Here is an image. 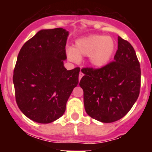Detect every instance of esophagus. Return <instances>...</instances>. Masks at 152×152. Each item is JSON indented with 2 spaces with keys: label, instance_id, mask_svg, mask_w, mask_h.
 <instances>
[{
  "label": "esophagus",
  "instance_id": "1",
  "mask_svg": "<svg viewBox=\"0 0 152 152\" xmlns=\"http://www.w3.org/2000/svg\"><path fill=\"white\" fill-rule=\"evenodd\" d=\"M83 75H84V74H83V72H81V71H80V74H79V80H80V79H81V77H83Z\"/></svg>",
  "mask_w": 152,
  "mask_h": 152
}]
</instances>
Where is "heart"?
I'll return each instance as SVG.
<instances>
[{
	"label": "heart",
	"instance_id": "1",
	"mask_svg": "<svg viewBox=\"0 0 152 152\" xmlns=\"http://www.w3.org/2000/svg\"><path fill=\"white\" fill-rule=\"evenodd\" d=\"M115 50L116 42L112 37L91 35L77 40L75 49L68 50V56L74 61H77L82 56H89L91 65L103 68L110 62Z\"/></svg>",
	"mask_w": 152,
	"mask_h": 152
}]
</instances>
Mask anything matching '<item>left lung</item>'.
Segmentation results:
<instances>
[{
    "label": "left lung",
    "mask_w": 152,
    "mask_h": 152,
    "mask_svg": "<svg viewBox=\"0 0 152 152\" xmlns=\"http://www.w3.org/2000/svg\"><path fill=\"white\" fill-rule=\"evenodd\" d=\"M80 80L86 113L102 123L117 121L128 113L139 97L141 68L133 47L118 37L114 61L103 68H84Z\"/></svg>",
    "instance_id": "8db88e82"
}]
</instances>
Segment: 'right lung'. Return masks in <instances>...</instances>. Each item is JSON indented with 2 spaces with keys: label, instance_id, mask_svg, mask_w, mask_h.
<instances>
[{
  "label": "right lung",
  "instance_id": "add662e5",
  "mask_svg": "<svg viewBox=\"0 0 152 152\" xmlns=\"http://www.w3.org/2000/svg\"><path fill=\"white\" fill-rule=\"evenodd\" d=\"M68 36L62 28L39 31L17 56L13 75L16 102L36 123H50L61 117L78 84L80 68L68 71L63 64Z\"/></svg>",
  "mask_w": 152,
  "mask_h": 152
}]
</instances>
